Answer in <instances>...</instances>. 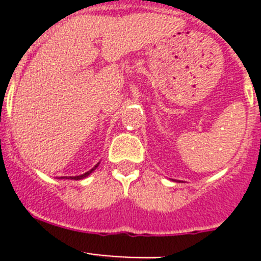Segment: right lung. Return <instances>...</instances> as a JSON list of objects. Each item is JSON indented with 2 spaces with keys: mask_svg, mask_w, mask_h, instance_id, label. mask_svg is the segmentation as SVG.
<instances>
[{
  "mask_svg": "<svg viewBox=\"0 0 261 261\" xmlns=\"http://www.w3.org/2000/svg\"><path fill=\"white\" fill-rule=\"evenodd\" d=\"M98 166H99V163H96V165L94 166V167L91 168V170H90V171L85 172V174H82V175H78V176H70V177H66V179H70V180H71V179H74V180H80V179H84V177L89 176V175L91 174V172H93L96 167H98ZM61 179H64V177H61Z\"/></svg>",
  "mask_w": 261,
  "mask_h": 261,
  "instance_id": "obj_1",
  "label": "right lung"
}]
</instances>
